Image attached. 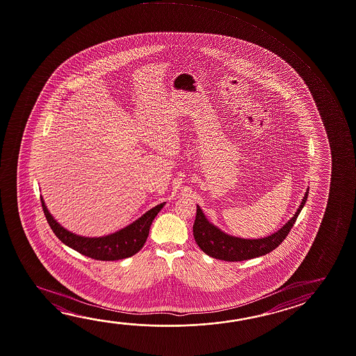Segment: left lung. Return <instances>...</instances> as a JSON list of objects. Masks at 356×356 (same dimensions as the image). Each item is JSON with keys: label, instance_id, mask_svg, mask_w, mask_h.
Here are the masks:
<instances>
[{"label": "left lung", "instance_id": "1", "mask_svg": "<svg viewBox=\"0 0 356 356\" xmlns=\"http://www.w3.org/2000/svg\"><path fill=\"white\" fill-rule=\"evenodd\" d=\"M308 193L309 188H307L302 204L298 207L297 212L291 220L277 232L264 238H239V237H234L222 232L220 228L216 227L209 222L197 204L196 220L193 223V237L198 247L207 256L216 259H222L227 262H241V261H247L256 257L264 256L275 250L286 239L288 234L291 232V227L297 221L298 215L300 213L304 204L307 202Z\"/></svg>", "mask_w": 356, "mask_h": 356}]
</instances>
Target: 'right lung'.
Returning a JSON list of instances; mask_svg holds the SVG:
<instances>
[{"mask_svg":"<svg viewBox=\"0 0 356 356\" xmlns=\"http://www.w3.org/2000/svg\"><path fill=\"white\" fill-rule=\"evenodd\" d=\"M41 202L48 225L52 228L54 234L65 245L73 248L74 251L79 252L83 256L93 258L97 261H118V259L134 256L135 253L140 251L143 245H145L154 218L165 204L163 202L152 207V210L147 211L146 213L141 216L140 218H138L131 225L122 228L115 234H108L103 237H83V236L72 234L65 227H62L49 213L42 196Z\"/></svg>","mask_w":356,"mask_h":356,"instance_id":"right-lung-1","label":"right lung"}]
</instances>
